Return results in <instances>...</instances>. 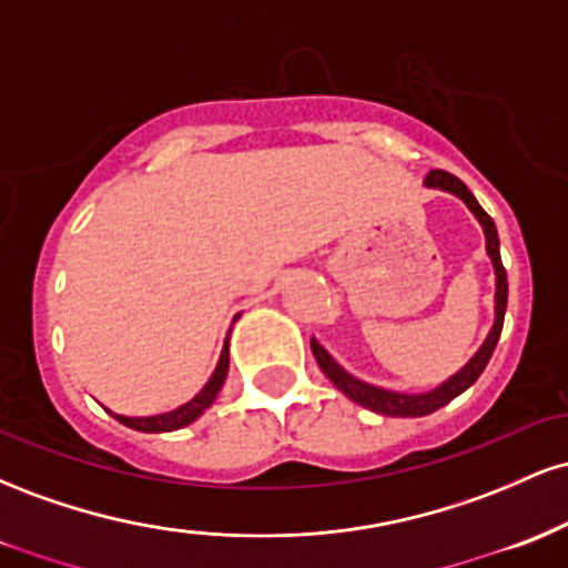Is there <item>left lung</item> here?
<instances>
[{"mask_svg":"<svg viewBox=\"0 0 568 568\" xmlns=\"http://www.w3.org/2000/svg\"><path fill=\"white\" fill-rule=\"evenodd\" d=\"M425 184L429 189H440V192H448V194H454V197H459L467 205V211L478 219L480 230H484L486 253H488V258H491V266H494V325H491V331H488V336L484 338V344L478 347V352H475L470 361L456 371V374L448 376L446 382H440L438 387L427 389V393H397V389L379 387V384H371V382L357 379V376H352L349 371L344 366H338L336 357L331 355V352L325 349L315 336H312V355H315L317 366H321L323 374L334 382V387L338 389V393L347 395L352 403H357V406L374 410V414L403 416V419H416V416L433 414V410H438L446 406V403H452L456 395H462L465 389H470L473 384L478 382V376L484 374L486 363L491 361L494 347H497L499 334H501V323H505V310H507V272H505V266H501L499 234H497V226H494L491 216H488L484 207H480V202L475 200V194L470 192V189L462 184V181L452 173L429 171Z\"/></svg>","mask_w":568,"mask_h":568,"instance_id":"1","label":"left lung"}]
</instances>
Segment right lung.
Instances as JSON below:
<instances>
[{"mask_svg":"<svg viewBox=\"0 0 568 568\" xmlns=\"http://www.w3.org/2000/svg\"><path fill=\"white\" fill-rule=\"evenodd\" d=\"M237 317L240 315H234V321H237ZM230 334H232V328H230ZM230 334H226L224 349H221V357L216 363V371L211 374V379H207L205 387H202L200 393L192 397V400H186L184 406L165 410V414H152V416H125V414H114L112 408H106V410L114 416L116 422H120V425H125L130 429H139V433H173V429L189 427L192 422H197L200 416L213 406V403H216L221 387H224L226 374H230Z\"/></svg>","mask_w":568,"mask_h":568,"instance_id":"right-lung-1","label":"right lung"}]
</instances>
